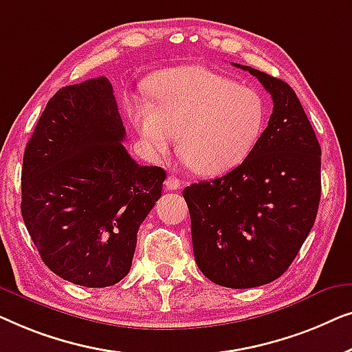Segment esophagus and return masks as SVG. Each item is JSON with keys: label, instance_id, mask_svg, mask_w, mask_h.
I'll use <instances>...</instances> for the list:
<instances>
[{"label": "esophagus", "instance_id": "1", "mask_svg": "<svg viewBox=\"0 0 352 352\" xmlns=\"http://www.w3.org/2000/svg\"><path fill=\"white\" fill-rule=\"evenodd\" d=\"M182 186V180L175 175H169L166 178V190L169 191H175V190H180Z\"/></svg>", "mask_w": 352, "mask_h": 352}]
</instances>
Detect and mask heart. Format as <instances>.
Segmentation results:
<instances>
[{
	"label": "heart",
	"mask_w": 352,
	"mask_h": 352,
	"mask_svg": "<svg viewBox=\"0 0 352 352\" xmlns=\"http://www.w3.org/2000/svg\"><path fill=\"white\" fill-rule=\"evenodd\" d=\"M151 102L131 107L146 150L167 156L178 135L182 160L199 175L241 164L260 140L265 103L258 92L202 67H178L146 82Z\"/></svg>",
	"instance_id": "b5f03b06"
}]
</instances>
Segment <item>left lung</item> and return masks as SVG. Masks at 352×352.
<instances>
[{
	"instance_id": "left-lung-1",
	"label": "left lung",
	"mask_w": 352,
	"mask_h": 352,
	"mask_svg": "<svg viewBox=\"0 0 352 352\" xmlns=\"http://www.w3.org/2000/svg\"><path fill=\"white\" fill-rule=\"evenodd\" d=\"M273 98L254 150L226 175L183 190L197 268L230 289L276 280L295 260L320 201V146L294 89L252 67Z\"/></svg>"
}]
</instances>
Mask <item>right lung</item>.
<instances>
[{
  "label": "right lung",
  "instance_id": "add662e5",
  "mask_svg": "<svg viewBox=\"0 0 352 352\" xmlns=\"http://www.w3.org/2000/svg\"><path fill=\"white\" fill-rule=\"evenodd\" d=\"M108 78L58 89L22 166V217L44 265L82 287L126 277L138 228L161 197L166 172L138 166Z\"/></svg>",
  "mask_w": 352,
  "mask_h": 352
}]
</instances>
